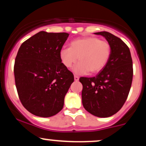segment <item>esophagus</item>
<instances>
[{
	"instance_id": "1",
	"label": "esophagus",
	"mask_w": 146,
	"mask_h": 146,
	"mask_svg": "<svg viewBox=\"0 0 146 146\" xmlns=\"http://www.w3.org/2000/svg\"><path fill=\"white\" fill-rule=\"evenodd\" d=\"M74 80H75V81H78L79 80V77L78 76H77V75H74Z\"/></svg>"
}]
</instances>
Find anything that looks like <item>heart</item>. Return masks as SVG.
<instances>
[{
    "mask_svg": "<svg viewBox=\"0 0 146 146\" xmlns=\"http://www.w3.org/2000/svg\"><path fill=\"white\" fill-rule=\"evenodd\" d=\"M111 53L109 43L95 37H85L75 39L70 48H63L60 51V58L64 66L70 68L78 59L80 62L73 68L75 74L98 73L106 66Z\"/></svg>",
    "mask_w": 146,
    "mask_h": 146,
    "instance_id": "obj_1",
    "label": "heart"
}]
</instances>
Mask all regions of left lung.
<instances>
[{"instance_id": "obj_1", "label": "left lung", "mask_w": 146, "mask_h": 146, "mask_svg": "<svg viewBox=\"0 0 146 146\" xmlns=\"http://www.w3.org/2000/svg\"><path fill=\"white\" fill-rule=\"evenodd\" d=\"M101 35L109 43L110 56L96 76L80 78L82 84L84 108L94 116L108 117L117 113L124 104L131 87L133 68L129 48L120 38L107 31Z\"/></svg>"}]
</instances>
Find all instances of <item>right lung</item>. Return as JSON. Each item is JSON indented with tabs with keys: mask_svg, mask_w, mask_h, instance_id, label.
Here are the masks:
<instances>
[{
	"mask_svg": "<svg viewBox=\"0 0 146 146\" xmlns=\"http://www.w3.org/2000/svg\"><path fill=\"white\" fill-rule=\"evenodd\" d=\"M69 34L42 31L24 42L15 60L14 77L22 104L36 116L49 117L63 108L74 76L60 51Z\"/></svg>",
	"mask_w": 146,
	"mask_h": 146,
	"instance_id": "1",
	"label": "right lung"
}]
</instances>
